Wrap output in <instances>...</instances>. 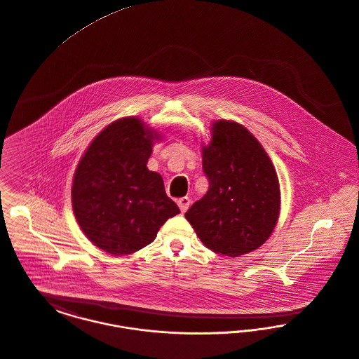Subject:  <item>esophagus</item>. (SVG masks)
Returning a JSON list of instances; mask_svg holds the SVG:
<instances>
[{
    "mask_svg": "<svg viewBox=\"0 0 359 359\" xmlns=\"http://www.w3.org/2000/svg\"><path fill=\"white\" fill-rule=\"evenodd\" d=\"M190 203L191 201L189 196H183V198L177 199V205H179V209L182 210V212H184V211L190 208Z\"/></svg>",
    "mask_w": 359,
    "mask_h": 359,
    "instance_id": "obj_1",
    "label": "esophagus"
}]
</instances>
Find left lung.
Listing matches in <instances>:
<instances>
[{"mask_svg":"<svg viewBox=\"0 0 359 359\" xmlns=\"http://www.w3.org/2000/svg\"><path fill=\"white\" fill-rule=\"evenodd\" d=\"M202 150L209 190L184 214L212 252L237 257L259 248L279 215V183L271 160L245 127L218 121Z\"/></svg>","mask_w":359,"mask_h":359,"instance_id":"left-lung-1","label":"left lung"}]
</instances>
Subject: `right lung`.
<instances>
[{
    "label": "right lung",
    "mask_w": 359,
    "mask_h": 359,
    "mask_svg": "<svg viewBox=\"0 0 359 359\" xmlns=\"http://www.w3.org/2000/svg\"><path fill=\"white\" fill-rule=\"evenodd\" d=\"M154 130L137 118L107 126L89 145L74 173L72 203L85 236L111 255L150 244L164 222L179 214L163 177L149 170Z\"/></svg>",
    "instance_id": "1"
}]
</instances>
